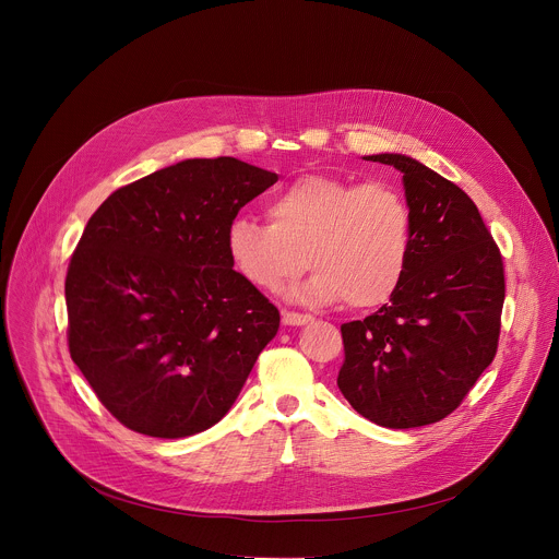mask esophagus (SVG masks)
I'll return each instance as SVG.
<instances>
[{
	"label": "esophagus",
	"mask_w": 559,
	"mask_h": 559,
	"mask_svg": "<svg viewBox=\"0 0 559 559\" xmlns=\"http://www.w3.org/2000/svg\"><path fill=\"white\" fill-rule=\"evenodd\" d=\"M313 318L311 316H307V313H296V311H285L283 313V324H287V326H305V324H309Z\"/></svg>",
	"instance_id": "obj_1"
}]
</instances>
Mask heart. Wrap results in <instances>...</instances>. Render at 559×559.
<instances>
[{
    "instance_id": "heart-1",
    "label": "heart",
    "mask_w": 559,
    "mask_h": 559,
    "mask_svg": "<svg viewBox=\"0 0 559 559\" xmlns=\"http://www.w3.org/2000/svg\"><path fill=\"white\" fill-rule=\"evenodd\" d=\"M272 224L235 217L226 252L252 287L278 292L307 265L316 272L294 298L350 309L385 305L401 287L412 254V211L388 182L355 185L307 174L267 202Z\"/></svg>"
}]
</instances>
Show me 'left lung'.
Returning a JSON list of instances; mask_svg holds the SVG:
<instances>
[{
  "label": "left lung",
  "mask_w": 559,
  "mask_h": 559,
  "mask_svg": "<svg viewBox=\"0 0 559 559\" xmlns=\"http://www.w3.org/2000/svg\"><path fill=\"white\" fill-rule=\"evenodd\" d=\"M364 158L403 174L412 254L390 302L342 324L346 359L337 388L381 427H425L455 412L497 355L503 259L457 185L407 154Z\"/></svg>",
  "instance_id": "8db88e82"
}]
</instances>
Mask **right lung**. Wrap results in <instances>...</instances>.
<instances>
[{
	"label": "right lung",
	"mask_w": 559,
	"mask_h": 559,
	"mask_svg": "<svg viewBox=\"0 0 559 559\" xmlns=\"http://www.w3.org/2000/svg\"><path fill=\"white\" fill-rule=\"evenodd\" d=\"M278 174L187 158L108 195L71 257L69 353L102 405L150 438L219 423L281 313L235 270L226 230Z\"/></svg>",
	"instance_id": "right-lung-1"
}]
</instances>
